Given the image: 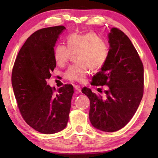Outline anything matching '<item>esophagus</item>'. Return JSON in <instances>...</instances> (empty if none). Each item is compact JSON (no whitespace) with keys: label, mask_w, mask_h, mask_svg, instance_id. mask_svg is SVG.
I'll return each mask as SVG.
<instances>
[{"label":"esophagus","mask_w":158,"mask_h":158,"mask_svg":"<svg viewBox=\"0 0 158 158\" xmlns=\"http://www.w3.org/2000/svg\"><path fill=\"white\" fill-rule=\"evenodd\" d=\"M74 89H75V90H77V92H81V87H80L79 85H74Z\"/></svg>","instance_id":"34e87169"}]
</instances>
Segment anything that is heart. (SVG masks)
<instances>
[{"label":"heart","mask_w":158,"mask_h":158,"mask_svg":"<svg viewBox=\"0 0 158 158\" xmlns=\"http://www.w3.org/2000/svg\"><path fill=\"white\" fill-rule=\"evenodd\" d=\"M68 46L63 43L56 44L53 57L58 66L68 62L73 54L77 53L78 63L67 69L64 77L70 81L83 82L91 70L102 68L108 59L109 46L106 40L93 31L84 34L73 33L67 38Z\"/></svg>","instance_id":"obj_1"}]
</instances>
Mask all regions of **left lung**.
<instances>
[{
  "label": "left lung",
  "mask_w": 158,
  "mask_h": 158,
  "mask_svg": "<svg viewBox=\"0 0 158 158\" xmlns=\"http://www.w3.org/2000/svg\"><path fill=\"white\" fill-rule=\"evenodd\" d=\"M109 54L101 70L93 76V85H108L105 97L88 88L82 93L90 100L89 118L104 132H116L132 119L143 94V66L126 35L116 28L109 33Z\"/></svg>",
  "instance_id": "obj_1"
}]
</instances>
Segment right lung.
Masks as SVG:
<instances>
[{
    "label": "right lung",
    "instance_id": "obj_1",
    "mask_svg": "<svg viewBox=\"0 0 158 158\" xmlns=\"http://www.w3.org/2000/svg\"><path fill=\"white\" fill-rule=\"evenodd\" d=\"M65 29L58 26L35 32L21 48L12 69V88L21 116L43 134L63 130L69 119L73 86L65 84L56 91L46 81L56 68L53 49Z\"/></svg>",
    "mask_w": 158,
    "mask_h": 158
}]
</instances>
